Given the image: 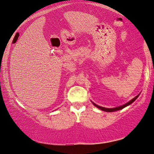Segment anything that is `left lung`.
Here are the masks:
<instances>
[{
  "label": "left lung",
  "mask_w": 154,
  "mask_h": 154,
  "mask_svg": "<svg viewBox=\"0 0 154 154\" xmlns=\"http://www.w3.org/2000/svg\"><path fill=\"white\" fill-rule=\"evenodd\" d=\"M138 96H139V94H138V95H137V96H136V97H134V98L133 99H131V101H130L128 102V103H125V104H124L123 106H121L117 107V108H103V107H101V106H97V104L94 103L93 102H92V103L94 104V106H96L97 108H98L99 109H101V110H103V111L109 112H115V111H117V110H119V109H123V108H125L126 106H129V105H130L131 103H132L133 102H134V101H135V100H136V99L138 98Z\"/></svg>",
  "instance_id": "1"
}]
</instances>
